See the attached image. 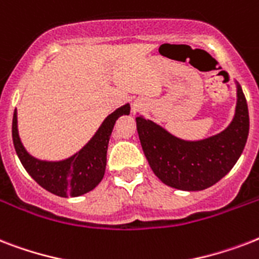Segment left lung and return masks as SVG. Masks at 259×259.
Wrapping results in <instances>:
<instances>
[{
  "label": "left lung",
  "mask_w": 259,
  "mask_h": 259,
  "mask_svg": "<svg viewBox=\"0 0 259 259\" xmlns=\"http://www.w3.org/2000/svg\"><path fill=\"white\" fill-rule=\"evenodd\" d=\"M137 132L154 175L166 185L183 191H201L231 170L245 149L249 136V110L238 86V103L231 125L201 141H183L161 126L137 117Z\"/></svg>",
  "instance_id": "8db88e82"
}]
</instances>
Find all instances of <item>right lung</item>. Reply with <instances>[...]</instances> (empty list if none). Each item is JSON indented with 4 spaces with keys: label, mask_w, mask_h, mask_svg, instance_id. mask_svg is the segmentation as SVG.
I'll return each mask as SVG.
<instances>
[{
    "label": "right lung",
    "mask_w": 259,
    "mask_h": 259,
    "mask_svg": "<svg viewBox=\"0 0 259 259\" xmlns=\"http://www.w3.org/2000/svg\"><path fill=\"white\" fill-rule=\"evenodd\" d=\"M130 113V106L125 105L106 118L97 134L82 150L63 161H40L32 157L22 146L17 132V113L14 110L12 122V137L20 161L42 188L63 197L84 195L97 187L103 179L107 160V145L115 121L123 114Z\"/></svg>",
    "instance_id": "1"
}]
</instances>
